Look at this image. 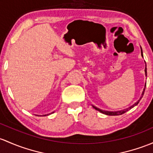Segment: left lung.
<instances>
[{
	"label": "left lung",
	"mask_w": 153,
	"mask_h": 153,
	"mask_svg": "<svg viewBox=\"0 0 153 153\" xmlns=\"http://www.w3.org/2000/svg\"><path fill=\"white\" fill-rule=\"evenodd\" d=\"M141 56H142V57H143V52H142V49H141ZM145 64H146V63H145ZM144 72H145V75H146V76H147V65H146V67H145V70H144ZM145 87H146V83H145V86H144V91H143L142 94H141V97H140V99H139V100L137 101V102H135V103L133 104V105H131V107L128 108H126V109H124V110H121V111H107L101 110V109L95 107V106H94V105H93V108H95L96 110H97L98 111L100 112V113L104 114H105V115H109V116H117V115H121V114H123L125 113V112H126V111H128V110H130V109H131L132 108H133V107H134V106H136V105H138V103H139V101L141 100V98H142L143 95H144V90H145Z\"/></svg>",
	"instance_id": "left-lung-1"
}]
</instances>
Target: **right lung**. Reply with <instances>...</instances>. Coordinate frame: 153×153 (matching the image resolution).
<instances>
[{"label":"right lung","mask_w":153,"mask_h":153,"mask_svg":"<svg viewBox=\"0 0 153 153\" xmlns=\"http://www.w3.org/2000/svg\"><path fill=\"white\" fill-rule=\"evenodd\" d=\"M45 116H46V115H45Z\"/></svg>","instance_id":"1"}]
</instances>
